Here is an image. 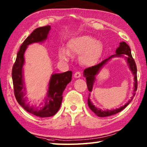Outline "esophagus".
Wrapping results in <instances>:
<instances>
[{"label": "esophagus", "instance_id": "1", "mask_svg": "<svg viewBox=\"0 0 147 147\" xmlns=\"http://www.w3.org/2000/svg\"><path fill=\"white\" fill-rule=\"evenodd\" d=\"M74 78H78L81 76V73H80V72H76V73L74 74Z\"/></svg>", "mask_w": 147, "mask_h": 147}]
</instances>
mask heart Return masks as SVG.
Wrapping results in <instances>:
<instances>
[{
	"label": "heart",
	"mask_w": 147,
	"mask_h": 147,
	"mask_svg": "<svg viewBox=\"0 0 147 147\" xmlns=\"http://www.w3.org/2000/svg\"><path fill=\"white\" fill-rule=\"evenodd\" d=\"M101 42L88 35L73 37L67 44V50L60 48L58 51L59 59L67 61L71 54H79L78 60L85 66H93L99 61L103 53Z\"/></svg>",
	"instance_id": "1"
}]
</instances>
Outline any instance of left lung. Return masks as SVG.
I'll return each instance as SVG.
<instances>
[{"mask_svg": "<svg viewBox=\"0 0 147 147\" xmlns=\"http://www.w3.org/2000/svg\"><path fill=\"white\" fill-rule=\"evenodd\" d=\"M113 58H124L125 59V60L127 63L128 67L131 71V73H132L134 76V92H133V96H131L130 100L128 101L127 103H126L124 106H121V108H116V109H111V110H109V109H106V110H102L100 108H96V106L93 105V104L91 102L90 100V98H89V96H90V93L89 94V97L88 100V104L89 107V108L91 109L92 111L96 114L98 117H108L110 115H115V114L120 112L123 109L127 106L129 104H130V102L134 98V96H135L136 91L137 90V88H138V80H137V67L135 63V61L132 58V56H131V50L130 47H129L126 43L124 41H122L119 43V46L117 47V49H116L115 51V54L114 55L111 56L109 57L108 58L104 59L101 63H98V65H96L91 67H89L88 69H86L84 71V76L86 78V82L87 85H88V90L91 92L93 90V85L94 82L96 80V75L100 73L101 69H102L103 67L105 65L108 63V62Z\"/></svg>", "mask_w": 147, "mask_h": 147, "instance_id": "1", "label": "left lung"}]
</instances>
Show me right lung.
Wrapping results in <instances>:
<instances>
[{
  "mask_svg": "<svg viewBox=\"0 0 147 147\" xmlns=\"http://www.w3.org/2000/svg\"><path fill=\"white\" fill-rule=\"evenodd\" d=\"M51 26L38 28L32 32L20 47L16 62L12 69L14 94L17 101L30 113L40 117H49L55 115L60 108L63 92L72 80V71L63 73H53L48 84V89L45 97L39 106H30L27 103L25 84L24 82L23 66L24 64V53L28 45L36 43H43L48 38Z\"/></svg>",
  "mask_w": 147,
  "mask_h": 147,
  "instance_id": "1",
  "label": "right lung"
}]
</instances>
